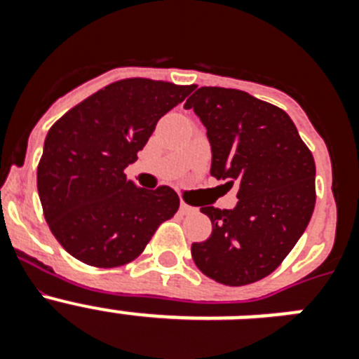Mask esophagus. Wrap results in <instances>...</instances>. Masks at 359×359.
I'll return each mask as SVG.
<instances>
[{
  "mask_svg": "<svg viewBox=\"0 0 359 359\" xmlns=\"http://www.w3.org/2000/svg\"><path fill=\"white\" fill-rule=\"evenodd\" d=\"M180 210H182V214H192V212H196L194 207H190V205H187L185 201L180 203Z\"/></svg>",
  "mask_w": 359,
  "mask_h": 359,
  "instance_id": "34e87169",
  "label": "esophagus"
}]
</instances>
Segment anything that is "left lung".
Returning <instances> with one entry per match:
<instances>
[{
    "instance_id": "left-lung-1",
    "label": "left lung",
    "mask_w": 359,
    "mask_h": 359,
    "mask_svg": "<svg viewBox=\"0 0 359 359\" xmlns=\"http://www.w3.org/2000/svg\"><path fill=\"white\" fill-rule=\"evenodd\" d=\"M207 128L210 174L239 185L231 210L201 207L212 236L192 244V259L224 286L273 273L315 210V160L293 120L273 104L230 88H199L187 100Z\"/></svg>"
}]
</instances>
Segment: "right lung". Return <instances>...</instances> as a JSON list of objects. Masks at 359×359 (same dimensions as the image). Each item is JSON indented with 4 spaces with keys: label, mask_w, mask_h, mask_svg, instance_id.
Here are the masks:
<instances>
[{
    "label": "right lung",
    "mask_w": 359,
    "mask_h": 359,
    "mask_svg": "<svg viewBox=\"0 0 359 359\" xmlns=\"http://www.w3.org/2000/svg\"><path fill=\"white\" fill-rule=\"evenodd\" d=\"M194 86L123 79L98 90L50 128L37 165L43 214L62 248L95 268L135 261L180 208L170 187L140 189L126 167L158 120Z\"/></svg>",
    "instance_id": "add662e5"
}]
</instances>
